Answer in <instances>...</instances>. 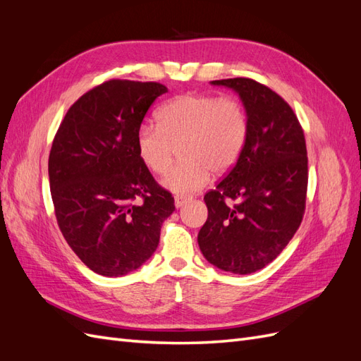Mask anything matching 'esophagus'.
Returning <instances> with one entry per match:
<instances>
[{
	"label": "esophagus",
	"instance_id": "obj_1",
	"mask_svg": "<svg viewBox=\"0 0 361 361\" xmlns=\"http://www.w3.org/2000/svg\"><path fill=\"white\" fill-rule=\"evenodd\" d=\"M190 200H191L190 195H176V197H174V204H176V207H182L185 203L190 202Z\"/></svg>",
	"mask_w": 361,
	"mask_h": 361
}]
</instances>
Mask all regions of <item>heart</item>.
<instances>
[{
    "instance_id": "1",
    "label": "heart",
    "mask_w": 361,
    "mask_h": 361,
    "mask_svg": "<svg viewBox=\"0 0 361 361\" xmlns=\"http://www.w3.org/2000/svg\"><path fill=\"white\" fill-rule=\"evenodd\" d=\"M157 120L158 123L138 126L137 154L150 171L164 174L179 147L183 159L164 178V185L183 194L203 188L212 170L218 174L231 171L250 133L247 108L235 96L182 94L164 104Z\"/></svg>"
}]
</instances>
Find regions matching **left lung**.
Masks as SVG:
<instances>
[{
	"label": "left lung",
	"instance_id": "obj_1",
	"mask_svg": "<svg viewBox=\"0 0 361 361\" xmlns=\"http://www.w3.org/2000/svg\"><path fill=\"white\" fill-rule=\"evenodd\" d=\"M236 90L250 133L236 166L204 194L207 220L199 247L212 265L251 274L271 264L302 221L307 149L297 114L280 94L250 78L215 80Z\"/></svg>",
	"mask_w": 361,
	"mask_h": 361
}]
</instances>
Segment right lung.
Masks as SVG:
<instances>
[{"label": "right lung", "instance_id": "right-lung-1", "mask_svg": "<svg viewBox=\"0 0 361 361\" xmlns=\"http://www.w3.org/2000/svg\"><path fill=\"white\" fill-rule=\"evenodd\" d=\"M167 87L110 80L84 93L61 120L49 152L54 212L69 247L92 271L125 276L154 255L171 192L141 162L135 134Z\"/></svg>", "mask_w": 361, "mask_h": 361}]
</instances>
